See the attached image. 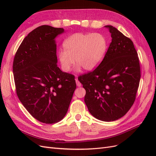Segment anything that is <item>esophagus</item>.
Returning a JSON list of instances; mask_svg holds the SVG:
<instances>
[{"instance_id":"esophagus-1","label":"esophagus","mask_w":156,"mask_h":156,"mask_svg":"<svg viewBox=\"0 0 156 156\" xmlns=\"http://www.w3.org/2000/svg\"><path fill=\"white\" fill-rule=\"evenodd\" d=\"M75 81H76V84H77V87H81L82 84H81V83H80V82L79 81V80L77 79V78L76 79H75Z\"/></svg>"}]
</instances>
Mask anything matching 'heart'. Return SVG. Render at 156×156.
<instances>
[{"mask_svg": "<svg viewBox=\"0 0 156 156\" xmlns=\"http://www.w3.org/2000/svg\"><path fill=\"white\" fill-rule=\"evenodd\" d=\"M64 51H59L58 57L62 69L70 70L75 63L87 71L96 68L102 61L107 49V41L100 33H75L63 43Z\"/></svg>", "mask_w": 156, "mask_h": 156, "instance_id": "heart-1", "label": "heart"}]
</instances>
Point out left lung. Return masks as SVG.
<instances>
[{
    "mask_svg": "<svg viewBox=\"0 0 156 156\" xmlns=\"http://www.w3.org/2000/svg\"><path fill=\"white\" fill-rule=\"evenodd\" d=\"M112 41L101 62L92 72L79 75L85 89L84 102L90 114L105 122L115 121L135 102L140 79L139 59L133 41L107 25Z\"/></svg>",
    "mask_w": 156,
    "mask_h": 156,
    "instance_id": "left-lung-1",
    "label": "left lung"
}]
</instances>
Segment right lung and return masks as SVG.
I'll use <instances>...</instances> for the list:
<instances>
[{"instance_id":"obj_1","label":"right lung","mask_w":156,"mask_h":156,"mask_svg":"<svg viewBox=\"0 0 156 156\" xmlns=\"http://www.w3.org/2000/svg\"><path fill=\"white\" fill-rule=\"evenodd\" d=\"M62 28L37 27L19 47L13 58V73L18 98L30 114L51 124L66 115L76 88L75 77L57 66L55 38Z\"/></svg>"}]
</instances>
